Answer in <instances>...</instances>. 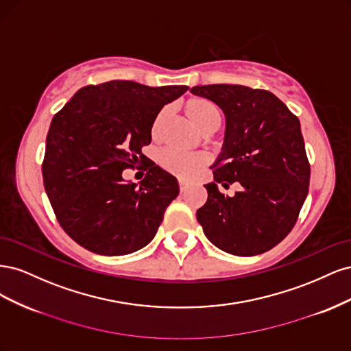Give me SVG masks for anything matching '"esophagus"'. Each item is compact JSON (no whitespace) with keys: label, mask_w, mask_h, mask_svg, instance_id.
<instances>
[{"label":"esophagus","mask_w":351,"mask_h":351,"mask_svg":"<svg viewBox=\"0 0 351 351\" xmlns=\"http://www.w3.org/2000/svg\"><path fill=\"white\" fill-rule=\"evenodd\" d=\"M178 186H180V192H184V190L189 187V183L184 182V180H178Z\"/></svg>","instance_id":"obj_1"}]
</instances>
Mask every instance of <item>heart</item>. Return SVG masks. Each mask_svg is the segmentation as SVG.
Listing matches in <instances>:
<instances>
[{"instance_id": "obj_1", "label": "heart", "mask_w": 351, "mask_h": 351, "mask_svg": "<svg viewBox=\"0 0 351 351\" xmlns=\"http://www.w3.org/2000/svg\"><path fill=\"white\" fill-rule=\"evenodd\" d=\"M183 111L187 119L192 121L197 129L209 134L214 133L221 124V111L217 105L206 98H190L184 102ZM167 110H161L152 121L151 136L152 139H158L161 134L162 125L167 120ZM209 162V158L205 154H186L177 149H164L158 154V164L167 173L177 176L180 178H192L202 168H205Z\"/></svg>"}]
</instances>
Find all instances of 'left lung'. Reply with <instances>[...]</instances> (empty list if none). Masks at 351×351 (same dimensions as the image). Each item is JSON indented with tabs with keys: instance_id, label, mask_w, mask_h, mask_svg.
I'll use <instances>...</instances> for the list:
<instances>
[{
	"instance_id": "1",
	"label": "left lung",
	"mask_w": 351,
	"mask_h": 351,
	"mask_svg": "<svg viewBox=\"0 0 351 351\" xmlns=\"http://www.w3.org/2000/svg\"><path fill=\"white\" fill-rule=\"evenodd\" d=\"M214 101L227 117L226 143L205 184L206 204L196 217L217 247L253 256L277 246L299 219L311 182L300 121L272 92L241 84H205L190 90ZM239 181L240 193L226 188Z\"/></svg>"
}]
</instances>
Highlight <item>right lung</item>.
I'll list each match as a JSON object with an SVG mask.
<instances>
[{"label": "right lung", "mask_w": 351, "mask_h": 351, "mask_svg": "<svg viewBox=\"0 0 351 351\" xmlns=\"http://www.w3.org/2000/svg\"><path fill=\"white\" fill-rule=\"evenodd\" d=\"M187 89L130 80L89 84L54 115L42 177L61 228L82 247L119 256L155 237L180 189L142 147L152 141L155 115ZM137 165L147 171L139 188L121 176Z\"/></svg>", "instance_id": "obj_1"}]
</instances>
